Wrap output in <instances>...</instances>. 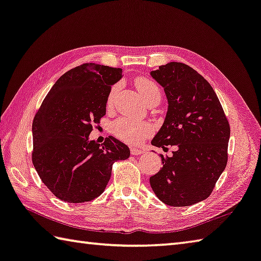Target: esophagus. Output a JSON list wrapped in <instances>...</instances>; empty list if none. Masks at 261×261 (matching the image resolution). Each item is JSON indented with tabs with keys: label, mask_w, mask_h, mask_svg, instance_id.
<instances>
[{
	"label": "esophagus",
	"mask_w": 261,
	"mask_h": 261,
	"mask_svg": "<svg viewBox=\"0 0 261 261\" xmlns=\"http://www.w3.org/2000/svg\"><path fill=\"white\" fill-rule=\"evenodd\" d=\"M131 154L132 155H141V154H144V150L143 149H139V148H134V147H131Z\"/></svg>",
	"instance_id": "1"
}]
</instances>
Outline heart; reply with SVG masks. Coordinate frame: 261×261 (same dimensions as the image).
Returning a JSON list of instances; mask_svg holds the SVG:
<instances>
[{
  "label": "heart",
  "instance_id": "b5f03b06",
  "mask_svg": "<svg viewBox=\"0 0 261 261\" xmlns=\"http://www.w3.org/2000/svg\"><path fill=\"white\" fill-rule=\"evenodd\" d=\"M136 88L138 90L140 96L143 97L146 103L151 101H159L161 100V90L159 85L154 81L146 77H138L136 80ZM120 88V84H114L110 90L107 97V105L111 106L114 98L117 93V90ZM112 132L114 134L117 138L125 141L127 144H140L146 137H148L153 132V126L150 123L147 122H137L130 118L122 117L118 118L112 124Z\"/></svg>",
  "mask_w": 261,
  "mask_h": 261
}]
</instances>
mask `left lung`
<instances>
[{"instance_id":"1","label":"left lung","mask_w":261,"mask_h":261,"mask_svg":"<svg viewBox=\"0 0 261 261\" xmlns=\"http://www.w3.org/2000/svg\"><path fill=\"white\" fill-rule=\"evenodd\" d=\"M150 75L168 99L151 145L177 147L171 158L161 155L163 167L149 178L150 187L165 204L193 205L210 196L226 168L228 121L210 83L188 65L169 63Z\"/></svg>"}]
</instances>
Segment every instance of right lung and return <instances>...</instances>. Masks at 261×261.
Listing matches in <instances>:
<instances>
[{
    "instance_id": "1",
    "label": "right lung",
    "mask_w": 261,
    "mask_h": 261,
    "mask_svg": "<svg viewBox=\"0 0 261 261\" xmlns=\"http://www.w3.org/2000/svg\"><path fill=\"white\" fill-rule=\"evenodd\" d=\"M122 69L83 64L58 79L33 121L34 168L50 192L61 201H92L105 191L115 161L130 149L114 137L105 143L89 140L92 125L106 114L113 84Z\"/></svg>"
}]
</instances>
